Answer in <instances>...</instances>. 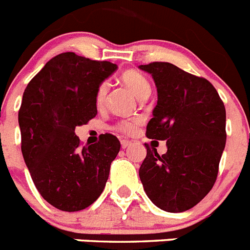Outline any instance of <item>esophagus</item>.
I'll return each mask as SVG.
<instances>
[{"label":"esophagus","instance_id":"obj_1","mask_svg":"<svg viewBox=\"0 0 250 250\" xmlns=\"http://www.w3.org/2000/svg\"><path fill=\"white\" fill-rule=\"evenodd\" d=\"M130 144H131V141L130 140H126V139L121 140V147H123V149H126V147H129Z\"/></svg>","mask_w":250,"mask_h":250}]
</instances>
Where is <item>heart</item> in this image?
<instances>
[{
    "label": "heart",
    "instance_id": "b5f03b06",
    "mask_svg": "<svg viewBox=\"0 0 250 250\" xmlns=\"http://www.w3.org/2000/svg\"><path fill=\"white\" fill-rule=\"evenodd\" d=\"M121 80L125 85L134 92L138 99H141L145 95L150 94V85L147 83V80L145 79L143 75H140L136 71H127L123 75ZM106 94H107V83H101L99 85L98 90H96V95H95V101L99 106L103 105V103L105 101ZM139 125V120L134 119V120H126L123 121V123L119 124L118 129L121 130L124 132H134L136 130Z\"/></svg>",
    "mask_w": 250,
    "mask_h": 250
}]
</instances>
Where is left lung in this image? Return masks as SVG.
I'll use <instances>...</instances> for the list:
<instances>
[{
	"mask_svg": "<svg viewBox=\"0 0 250 250\" xmlns=\"http://www.w3.org/2000/svg\"><path fill=\"white\" fill-rule=\"evenodd\" d=\"M151 75L158 104L146 136L167 140L159 155L147 144L139 170L147 198L161 210L182 213L211 190L225 147V107L215 87L203 77L169 62L140 65Z\"/></svg>",
	"mask_w": 250,
	"mask_h": 250,
	"instance_id": "8db88e82",
	"label": "left lung"
}]
</instances>
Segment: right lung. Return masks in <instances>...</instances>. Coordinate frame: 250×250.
<instances>
[{
    "mask_svg": "<svg viewBox=\"0 0 250 250\" xmlns=\"http://www.w3.org/2000/svg\"><path fill=\"white\" fill-rule=\"evenodd\" d=\"M116 70L109 61L63 52L23 92L19 111L23 160L41 196L60 210H83L98 199L120 151L111 134L83 147L75 134L76 126L96 116V90Z\"/></svg>",
    "mask_w": 250,
    "mask_h": 250,
    "instance_id": "1",
    "label": "right lung"
}]
</instances>
